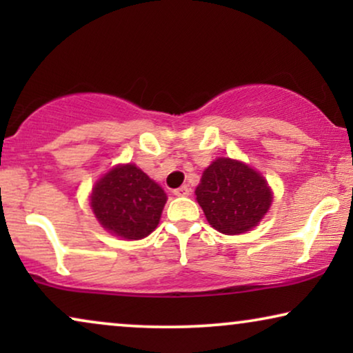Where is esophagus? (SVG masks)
<instances>
[{"label": "esophagus", "mask_w": 353, "mask_h": 353, "mask_svg": "<svg viewBox=\"0 0 353 353\" xmlns=\"http://www.w3.org/2000/svg\"><path fill=\"white\" fill-rule=\"evenodd\" d=\"M190 192H191L190 186H181V188H176V190L173 191V194L178 197H185V196H190Z\"/></svg>", "instance_id": "esophagus-1"}]
</instances>
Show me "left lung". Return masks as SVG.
Masks as SVG:
<instances>
[{"instance_id":"8db88e82","label":"left lung","mask_w":353,"mask_h":353,"mask_svg":"<svg viewBox=\"0 0 353 353\" xmlns=\"http://www.w3.org/2000/svg\"><path fill=\"white\" fill-rule=\"evenodd\" d=\"M196 199L216 231L241 234L263 219L273 192L267 180L248 163L219 157L202 173Z\"/></svg>"}]
</instances>
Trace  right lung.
<instances>
[{
  "mask_svg": "<svg viewBox=\"0 0 353 353\" xmlns=\"http://www.w3.org/2000/svg\"><path fill=\"white\" fill-rule=\"evenodd\" d=\"M167 194L134 163L117 165L101 176L90 205L104 230L122 239L146 238L157 228Z\"/></svg>",
  "mask_w": 353,
  "mask_h": 353,
  "instance_id": "obj_1",
  "label": "right lung"
}]
</instances>
